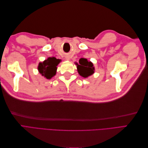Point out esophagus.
Listing matches in <instances>:
<instances>
[{
	"label": "esophagus",
	"instance_id": "obj_1",
	"mask_svg": "<svg viewBox=\"0 0 148 148\" xmlns=\"http://www.w3.org/2000/svg\"><path fill=\"white\" fill-rule=\"evenodd\" d=\"M66 60H69V58H66Z\"/></svg>",
	"mask_w": 148,
	"mask_h": 148
}]
</instances>
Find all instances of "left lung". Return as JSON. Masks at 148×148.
<instances>
[{
	"label": "left lung",
	"mask_w": 148,
	"mask_h": 148,
	"mask_svg": "<svg viewBox=\"0 0 148 148\" xmlns=\"http://www.w3.org/2000/svg\"><path fill=\"white\" fill-rule=\"evenodd\" d=\"M77 65V70L79 74L84 78H87L94 73L93 64L91 62H88L86 59L82 58L79 60Z\"/></svg>",
	"instance_id": "1"
}]
</instances>
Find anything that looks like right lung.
Listing matches in <instances>:
<instances>
[{"instance_id": "obj_1", "label": "right lung", "mask_w": 148, "mask_h": 148, "mask_svg": "<svg viewBox=\"0 0 148 148\" xmlns=\"http://www.w3.org/2000/svg\"><path fill=\"white\" fill-rule=\"evenodd\" d=\"M60 62V59H57L54 57H49L42 63H39L38 66L39 73L47 79H51L56 75L57 66Z\"/></svg>"}]
</instances>
